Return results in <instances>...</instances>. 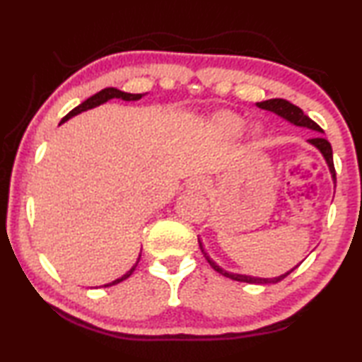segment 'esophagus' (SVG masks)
Instances as JSON below:
<instances>
[{
    "instance_id": "34e87169",
    "label": "esophagus",
    "mask_w": 362,
    "mask_h": 362,
    "mask_svg": "<svg viewBox=\"0 0 362 362\" xmlns=\"http://www.w3.org/2000/svg\"><path fill=\"white\" fill-rule=\"evenodd\" d=\"M188 185H189V188H194V189L206 188V183L203 180H198V179H192V180H189Z\"/></svg>"
}]
</instances>
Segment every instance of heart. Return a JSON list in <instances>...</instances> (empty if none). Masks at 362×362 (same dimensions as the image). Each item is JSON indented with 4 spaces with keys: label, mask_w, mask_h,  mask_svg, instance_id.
Wrapping results in <instances>:
<instances>
[{
    "label": "heart",
    "mask_w": 362,
    "mask_h": 362,
    "mask_svg": "<svg viewBox=\"0 0 362 362\" xmlns=\"http://www.w3.org/2000/svg\"><path fill=\"white\" fill-rule=\"evenodd\" d=\"M217 127L226 136H236L243 129V119L233 113H222L217 116Z\"/></svg>",
    "instance_id": "b5f03b06"
}]
</instances>
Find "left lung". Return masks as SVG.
<instances>
[{
    "instance_id": "1",
    "label": "left lung",
    "mask_w": 362,
    "mask_h": 362,
    "mask_svg": "<svg viewBox=\"0 0 362 362\" xmlns=\"http://www.w3.org/2000/svg\"><path fill=\"white\" fill-rule=\"evenodd\" d=\"M257 105H259V107L263 108V110H269V112L278 113L279 116H283V118H286L287 121L293 122V124L303 126V127H310V129H315V131H317V132H322L321 127L317 126L313 119L308 118V116H306V115L302 112V110H300L297 105H293V103L284 100V99H269V100H265V102H259V103H257ZM310 144H313V145L316 146V148L321 150V153L324 155V158H326V161H327V164H329L330 174H332L334 180H335L337 175H335V168H334L332 146H330V144H329L327 140L324 139V137L310 139ZM199 247H201V250H203V246H201V244H199ZM203 254H204V250H203ZM204 257H206V260L209 262V265H211L214 269H216V272H218L220 274H223V276L230 278V279L240 281V283H250V284H276V283H279V281H283L286 276H289V274L293 272V269H296V268L298 267V265H297L296 268H292L289 273L283 274V276L272 278V279H263V278H250V276H243V274L226 273V272H223L222 268H218V267L216 265V263H214L206 254H204Z\"/></svg>"
}]
</instances>
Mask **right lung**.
Returning a JSON list of instances; mask_svg holds the SVG:
<instances>
[{"label": "right lung", "instance_id": "right-lung-1", "mask_svg": "<svg viewBox=\"0 0 362 362\" xmlns=\"http://www.w3.org/2000/svg\"><path fill=\"white\" fill-rule=\"evenodd\" d=\"M142 95H144V94H129V93H122V90H119V89H115V88H105V89H102L100 93H97L95 95L89 97L88 100H84V102L81 103V105H78L76 108H73L69 115H65V116H64L62 121H60V122H64V121H66V119H70L71 116H75V115H78V113H81V112H84V110H89V108H94V107H97V105H100V103L107 102V100H110V99L139 100V99H142ZM139 260H140V259H139ZM137 263H139V262H137ZM137 263H136V265H134V267L129 269V272H127V273L124 274V276H121L119 279H116V281H113V283H110V284H105L103 287L115 286V284L121 283V281H124V279L129 278L131 274H132L134 269H136Z\"/></svg>", "mask_w": 362, "mask_h": 362}]
</instances>
